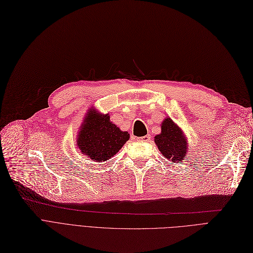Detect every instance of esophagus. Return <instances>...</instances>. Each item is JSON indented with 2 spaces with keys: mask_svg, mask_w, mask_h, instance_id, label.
Segmentation results:
<instances>
[{
  "mask_svg": "<svg viewBox=\"0 0 253 253\" xmlns=\"http://www.w3.org/2000/svg\"><path fill=\"white\" fill-rule=\"evenodd\" d=\"M138 141H142V142H148L150 141L151 139V136L148 134V135H145V136H140V137H137L136 138Z\"/></svg>",
  "mask_w": 253,
  "mask_h": 253,
  "instance_id": "34e87169",
  "label": "esophagus"
}]
</instances>
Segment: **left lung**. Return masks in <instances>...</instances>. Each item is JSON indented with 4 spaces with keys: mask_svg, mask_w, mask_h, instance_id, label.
Here are the masks:
<instances>
[{
    "mask_svg": "<svg viewBox=\"0 0 253 253\" xmlns=\"http://www.w3.org/2000/svg\"><path fill=\"white\" fill-rule=\"evenodd\" d=\"M155 144L162 155L171 163L177 164L187 156V137L181 128L170 118H166L161 123V133L155 136Z\"/></svg>",
    "mask_w": 253,
    "mask_h": 253,
    "instance_id": "8db88e82",
    "label": "left lung"
}]
</instances>
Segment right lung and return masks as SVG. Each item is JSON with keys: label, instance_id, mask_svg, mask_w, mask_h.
Wrapping results in <instances>:
<instances>
[{"label": "right lung", "instance_id": "obj_1", "mask_svg": "<svg viewBox=\"0 0 253 253\" xmlns=\"http://www.w3.org/2000/svg\"><path fill=\"white\" fill-rule=\"evenodd\" d=\"M129 137L127 131L111 122L108 114L100 115L92 107L83 121L76 145L85 157L103 162L115 156Z\"/></svg>", "mask_w": 253, "mask_h": 253}]
</instances>
